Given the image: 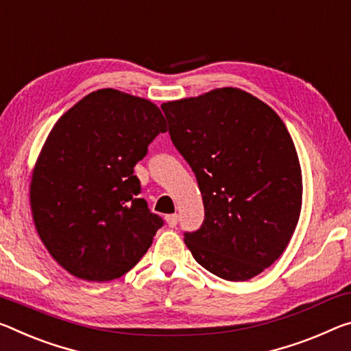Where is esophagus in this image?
Instances as JSON below:
<instances>
[{
    "label": "esophagus",
    "instance_id": "1",
    "mask_svg": "<svg viewBox=\"0 0 351 351\" xmlns=\"http://www.w3.org/2000/svg\"><path fill=\"white\" fill-rule=\"evenodd\" d=\"M165 220H167V223H169V226H171V228H175V226L178 225V214H171V215H167V217H165Z\"/></svg>",
    "mask_w": 351,
    "mask_h": 351
}]
</instances>
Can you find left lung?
Wrapping results in <instances>:
<instances>
[{
	"label": "left lung",
	"instance_id": "left-lung-1",
	"mask_svg": "<svg viewBox=\"0 0 351 351\" xmlns=\"http://www.w3.org/2000/svg\"><path fill=\"white\" fill-rule=\"evenodd\" d=\"M175 148L195 173L204 220L184 242L226 281H247L285 252L302 210V169L271 108L234 87L160 106Z\"/></svg>",
	"mask_w": 351,
	"mask_h": 351
}]
</instances>
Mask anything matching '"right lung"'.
Segmentation results:
<instances>
[{"instance_id":"obj_1","label":"right lung","mask_w":351,"mask_h":351,"mask_svg":"<svg viewBox=\"0 0 351 351\" xmlns=\"http://www.w3.org/2000/svg\"><path fill=\"white\" fill-rule=\"evenodd\" d=\"M167 131L148 99L101 88L60 117L31 181L36 230L71 275L110 281L130 271L164 225L141 198L134 165Z\"/></svg>"}]
</instances>
